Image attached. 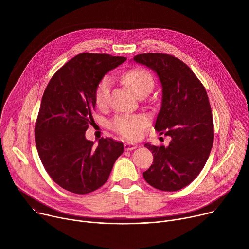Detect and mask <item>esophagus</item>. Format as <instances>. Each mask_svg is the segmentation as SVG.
<instances>
[{"label":"esophagus","instance_id":"34e87169","mask_svg":"<svg viewBox=\"0 0 249 249\" xmlns=\"http://www.w3.org/2000/svg\"><path fill=\"white\" fill-rule=\"evenodd\" d=\"M124 147H125L126 151H132V150H135V149L138 148V146L136 144H133V143H126L124 145Z\"/></svg>","mask_w":249,"mask_h":249}]
</instances>
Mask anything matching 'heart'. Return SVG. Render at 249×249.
Returning a JSON list of instances; mask_svg holds the SVG:
<instances>
[{
	"label": "heart",
	"instance_id": "b5f03b06",
	"mask_svg": "<svg viewBox=\"0 0 249 249\" xmlns=\"http://www.w3.org/2000/svg\"><path fill=\"white\" fill-rule=\"evenodd\" d=\"M122 80L127 88L136 95L144 92L148 93L154 87V78L145 69L136 68L126 72ZM111 80L104 77L97 85L94 100L97 106L102 107L108 101L110 95ZM146 124V118L142 115H120L111 122V128L127 139H137L141 136L142 130Z\"/></svg>",
	"mask_w": 249,
	"mask_h": 249
}]
</instances>
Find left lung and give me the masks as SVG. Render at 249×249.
<instances>
[{"label":"left lung","instance_id":"left-lung-1","mask_svg":"<svg viewBox=\"0 0 249 249\" xmlns=\"http://www.w3.org/2000/svg\"><path fill=\"white\" fill-rule=\"evenodd\" d=\"M134 61L157 73L162 88L161 107L155 129L171 138L167 147H145L154 161L145 180L161 191L190 184L203 169L214 142V124L206 89L181 60L162 53L140 54Z\"/></svg>","mask_w":249,"mask_h":249}]
</instances>
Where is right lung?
<instances>
[{
  "label": "right lung",
  "mask_w": 249,
  "mask_h": 249,
  "mask_svg": "<svg viewBox=\"0 0 249 249\" xmlns=\"http://www.w3.org/2000/svg\"><path fill=\"white\" fill-rule=\"evenodd\" d=\"M126 61L108 54L82 53L61 67L47 85L35 123V144L51 178L76 194L90 193L107 181L122 143L86 139L95 107L94 93L106 73Z\"/></svg>",
  "instance_id": "obj_1"
}]
</instances>
